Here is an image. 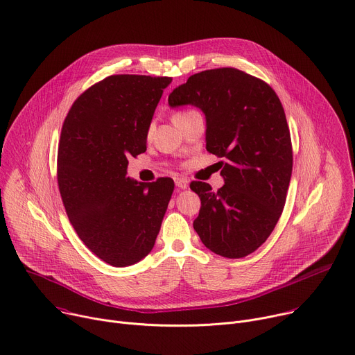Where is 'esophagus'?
Masks as SVG:
<instances>
[{
    "label": "esophagus",
    "instance_id": "obj_1",
    "mask_svg": "<svg viewBox=\"0 0 355 355\" xmlns=\"http://www.w3.org/2000/svg\"><path fill=\"white\" fill-rule=\"evenodd\" d=\"M175 185L181 189H185L188 187V180L187 178H181V177H177L175 178Z\"/></svg>",
    "mask_w": 355,
    "mask_h": 355
}]
</instances>
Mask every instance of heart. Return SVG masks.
Segmentation results:
<instances>
[{
  "instance_id": "b5f03b06",
  "label": "heart",
  "mask_w": 355,
  "mask_h": 355,
  "mask_svg": "<svg viewBox=\"0 0 355 355\" xmlns=\"http://www.w3.org/2000/svg\"><path fill=\"white\" fill-rule=\"evenodd\" d=\"M192 112H196V110H182V112H177V113L174 114V117H173V119L182 117V116H185V114H188V113H192Z\"/></svg>"
}]
</instances>
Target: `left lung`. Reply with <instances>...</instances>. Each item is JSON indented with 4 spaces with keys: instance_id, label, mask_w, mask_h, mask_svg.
<instances>
[{
    "instance_id": "1",
    "label": "left lung",
    "mask_w": 355,
    "mask_h": 355,
    "mask_svg": "<svg viewBox=\"0 0 355 355\" xmlns=\"http://www.w3.org/2000/svg\"><path fill=\"white\" fill-rule=\"evenodd\" d=\"M168 103L204 112L207 150L222 158L225 185L216 192L207 182L189 184L201 198L194 230L216 254L248 256L275 230L292 177V140L280 99L262 79L218 68L189 76Z\"/></svg>"
}]
</instances>
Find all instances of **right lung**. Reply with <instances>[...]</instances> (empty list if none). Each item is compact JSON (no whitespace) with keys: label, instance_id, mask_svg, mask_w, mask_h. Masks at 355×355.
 Masks as SVG:
<instances>
[{"label":"right lung","instance_id":"1","mask_svg":"<svg viewBox=\"0 0 355 355\" xmlns=\"http://www.w3.org/2000/svg\"><path fill=\"white\" fill-rule=\"evenodd\" d=\"M167 76L113 75L85 90L62 125L58 185L82 242L106 263L140 262L155 242L174 181L137 182L128 158L147 150V133Z\"/></svg>","mask_w":355,"mask_h":355}]
</instances>
